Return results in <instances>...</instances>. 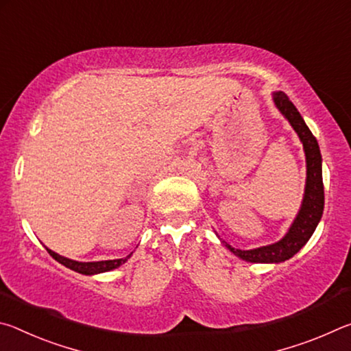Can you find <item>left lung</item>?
I'll list each match as a JSON object with an SVG mask.
<instances>
[{
	"label": "left lung",
	"mask_w": 351,
	"mask_h": 351,
	"mask_svg": "<svg viewBox=\"0 0 351 351\" xmlns=\"http://www.w3.org/2000/svg\"><path fill=\"white\" fill-rule=\"evenodd\" d=\"M274 102L277 108L282 111V114L288 119L291 125L295 130V133L299 134L302 144H304L306 156L305 197L299 210V215L295 217L288 234L280 241L274 243V245L251 249V251H241V249H234L228 243L223 241L237 257L251 261V263H280V261L293 257L310 240V237L316 230V226L320 221V217H322L324 212L322 156H320L317 141L310 132V128L306 127L300 112L297 111L294 104L291 102L287 94L282 91L276 93Z\"/></svg>",
	"instance_id": "1"
}]
</instances>
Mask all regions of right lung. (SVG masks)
<instances>
[{
	"instance_id": "1",
	"label": "right lung",
	"mask_w": 351,
	"mask_h": 351,
	"mask_svg": "<svg viewBox=\"0 0 351 351\" xmlns=\"http://www.w3.org/2000/svg\"><path fill=\"white\" fill-rule=\"evenodd\" d=\"M46 251L49 252V255L52 258H56L58 263H62L63 266H66V268L73 269L75 272H80V274H86V276H91V274H99V272H106V271H111V269H116L121 266L122 263H125V261L130 258V255H127L125 258H117V260H105V261H88V263H83V261H74L71 258L66 257H62V255L56 254L54 251H51V249L46 247Z\"/></svg>"
}]
</instances>
